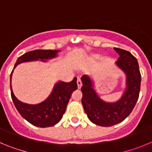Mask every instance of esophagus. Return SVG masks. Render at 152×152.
<instances>
[{"label": "esophagus", "instance_id": "1", "mask_svg": "<svg viewBox=\"0 0 152 152\" xmlns=\"http://www.w3.org/2000/svg\"><path fill=\"white\" fill-rule=\"evenodd\" d=\"M77 88H78V89H80V88H81V86H82V81H81V79H80V77H77Z\"/></svg>", "mask_w": 152, "mask_h": 152}]
</instances>
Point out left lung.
<instances>
[{
	"label": "left lung",
	"mask_w": 152,
	"mask_h": 152,
	"mask_svg": "<svg viewBox=\"0 0 152 152\" xmlns=\"http://www.w3.org/2000/svg\"><path fill=\"white\" fill-rule=\"evenodd\" d=\"M119 55L116 65L126 75V89L116 103H107L100 99L93 88L92 80L83 75L82 105L89 119L100 126H112L121 123L131 113L139 99L141 87V74L138 61L129 52L114 48Z\"/></svg>",
	"instance_id": "obj_1"
}]
</instances>
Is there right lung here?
<instances>
[{
	"mask_svg": "<svg viewBox=\"0 0 152 152\" xmlns=\"http://www.w3.org/2000/svg\"><path fill=\"white\" fill-rule=\"evenodd\" d=\"M58 52L59 51L43 49H36L28 52L17 58L13 69L22 62L39 59L45 61V59L56 57ZM13 71L10 74V82ZM77 88V77H74L73 80L68 83L59 81L55 85L52 94L45 101L36 105H31L22 103L16 97L12 91L10 83L12 100L18 112L29 123L41 128L55 126L61 120L63 114L66 110L71 95Z\"/></svg>",
	"mask_w": 152,
	"mask_h": 152,
	"instance_id": "add662e5",
	"label": "right lung"
}]
</instances>
